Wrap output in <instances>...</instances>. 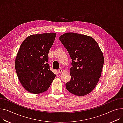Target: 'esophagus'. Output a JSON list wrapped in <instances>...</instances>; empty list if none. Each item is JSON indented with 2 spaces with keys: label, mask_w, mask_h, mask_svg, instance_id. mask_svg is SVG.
<instances>
[{
  "label": "esophagus",
  "mask_w": 123,
  "mask_h": 123,
  "mask_svg": "<svg viewBox=\"0 0 123 123\" xmlns=\"http://www.w3.org/2000/svg\"><path fill=\"white\" fill-rule=\"evenodd\" d=\"M62 70H61V69H59V70H58V71H57V72H58V73L59 74H60L62 72Z\"/></svg>",
  "instance_id": "esophagus-1"
}]
</instances>
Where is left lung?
<instances>
[{"label": "left lung", "mask_w": 123, "mask_h": 123, "mask_svg": "<svg viewBox=\"0 0 123 123\" xmlns=\"http://www.w3.org/2000/svg\"><path fill=\"white\" fill-rule=\"evenodd\" d=\"M72 59L68 91L77 96L91 92L101 75L104 57L97 43L91 37L67 32L59 37Z\"/></svg>", "instance_id": "obj_1"}]
</instances>
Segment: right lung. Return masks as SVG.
<instances>
[{
    "label": "right lung",
    "instance_id": "obj_1",
    "mask_svg": "<svg viewBox=\"0 0 123 123\" xmlns=\"http://www.w3.org/2000/svg\"><path fill=\"white\" fill-rule=\"evenodd\" d=\"M56 36V33L32 35L20 47L15 62L16 71L22 86L30 93L46 91L56 76L47 63Z\"/></svg>",
    "mask_w": 123,
    "mask_h": 123
}]
</instances>
